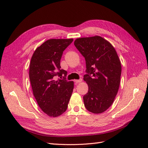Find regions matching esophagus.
Segmentation results:
<instances>
[{
  "label": "esophagus",
  "mask_w": 148,
  "mask_h": 148,
  "mask_svg": "<svg viewBox=\"0 0 148 148\" xmlns=\"http://www.w3.org/2000/svg\"><path fill=\"white\" fill-rule=\"evenodd\" d=\"M74 81H75V83H76V84H78V83H81V82H82V79H77V80H75Z\"/></svg>",
  "instance_id": "34e87169"
}]
</instances>
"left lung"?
<instances>
[{
	"label": "left lung",
	"mask_w": 148,
	"mask_h": 148,
	"mask_svg": "<svg viewBox=\"0 0 148 148\" xmlns=\"http://www.w3.org/2000/svg\"><path fill=\"white\" fill-rule=\"evenodd\" d=\"M74 45L86 60L83 79L88 91L83 97L84 106L94 114L102 113L112 104L120 84L121 65L117 52L99 36L76 39Z\"/></svg>",
	"instance_id": "1"
}]
</instances>
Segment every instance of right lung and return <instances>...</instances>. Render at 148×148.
Here are the masks:
<instances>
[{
    "mask_svg": "<svg viewBox=\"0 0 148 148\" xmlns=\"http://www.w3.org/2000/svg\"><path fill=\"white\" fill-rule=\"evenodd\" d=\"M73 39L47 40L34 52L30 63L29 77L37 104L50 117H57L67 110L74 89V81L55 80L66 76L60 67L63 51Z\"/></svg>",
    "mask_w": 148,
    "mask_h": 148,
    "instance_id": "add662e5",
    "label": "right lung"
}]
</instances>
